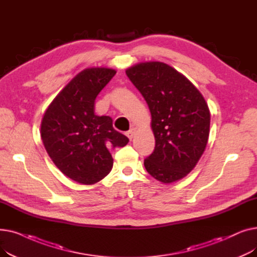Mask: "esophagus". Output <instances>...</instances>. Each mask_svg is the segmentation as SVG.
I'll return each instance as SVG.
<instances>
[{
	"mask_svg": "<svg viewBox=\"0 0 257 257\" xmlns=\"http://www.w3.org/2000/svg\"><path fill=\"white\" fill-rule=\"evenodd\" d=\"M134 134H136V128H132V129H130L129 131H127V132H126V136L128 137V139H129L130 141L133 139Z\"/></svg>",
	"mask_w": 257,
	"mask_h": 257,
	"instance_id": "1",
	"label": "esophagus"
}]
</instances>
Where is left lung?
Instances as JSON below:
<instances>
[{
  "label": "left lung",
  "mask_w": 257,
  "mask_h": 257,
  "mask_svg": "<svg viewBox=\"0 0 257 257\" xmlns=\"http://www.w3.org/2000/svg\"><path fill=\"white\" fill-rule=\"evenodd\" d=\"M151 112L155 149L145 168L163 183L182 179L198 164L209 137L210 112L198 88L184 75L160 61L126 70Z\"/></svg>",
  "instance_id": "left-lung-1"
}]
</instances>
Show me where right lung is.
<instances>
[{
	"label": "right lung",
	"mask_w": 257,
	"mask_h": 257,
	"mask_svg": "<svg viewBox=\"0 0 257 257\" xmlns=\"http://www.w3.org/2000/svg\"><path fill=\"white\" fill-rule=\"evenodd\" d=\"M116 71L88 67L57 94L44 114L40 137L55 166L72 180L90 185L112 169L110 151L129 140L112 126V118L96 115L94 100Z\"/></svg>",
	"instance_id": "1"
}]
</instances>
